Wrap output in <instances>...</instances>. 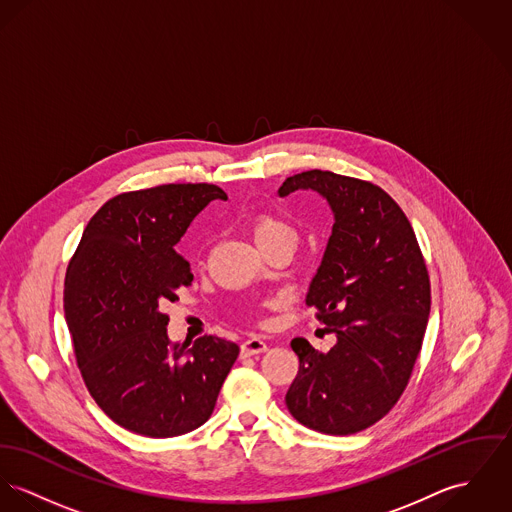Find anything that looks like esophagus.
<instances>
[{"label": "esophagus", "instance_id": "34e87169", "mask_svg": "<svg viewBox=\"0 0 512 512\" xmlns=\"http://www.w3.org/2000/svg\"><path fill=\"white\" fill-rule=\"evenodd\" d=\"M266 350H268V344H266L262 338H256V336L244 340L242 346H240L242 356H256V354H262V352H266Z\"/></svg>", "mask_w": 512, "mask_h": 512}]
</instances>
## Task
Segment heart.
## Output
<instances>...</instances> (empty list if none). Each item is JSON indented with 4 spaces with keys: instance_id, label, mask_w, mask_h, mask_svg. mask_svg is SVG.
I'll return each instance as SVG.
<instances>
[{
    "instance_id": "b5f03b06",
    "label": "heart",
    "mask_w": 512,
    "mask_h": 512,
    "mask_svg": "<svg viewBox=\"0 0 512 512\" xmlns=\"http://www.w3.org/2000/svg\"><path fill=\"white\" fill-rule=\"evenodd\" d=\"M252 234H254V240L260 248H266V246H270L278 240H283V238L297 240L295 229L289 223H285L283 219L272 215V213H260V215L254 217Z\"/></svg>"
}]
</instances>
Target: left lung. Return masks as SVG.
Wrapping results in <instances>:
<instances>
[{
  "mask_svg": "<svg viewBox=\"0 0 512 512\" xmlns=\"http://www.w3.org/2000/svg\"><path fill=\"white\" fill-rule=\"evenodd\" d=\"M313 189L334 213L307 305L336 334L323 354L291 340L299 372L285 395L303 426L346 436L383 419L403 395L430 313V278L415 231L389 193L325 170L295 174L281 197Z\"/></svg>",
  "mask_w": 512,
  "mask_h": 512,
  "instance_id": "1",
  "label": "left lung"
}]
</instances>
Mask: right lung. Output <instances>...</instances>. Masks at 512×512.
Returning a JSON list of instances; mask_svg holds the SVG:
<instances>
[{"mask_svg":"<svg viewBox=\"0 0 512 512\" xmlns=\"http://www.w3.org/2000/svg\"><path fill=\"white\" fill-rule=\"evenodd\" d=\"M213 199V184L119 193L93 215L68 264L64 313L84 383L119 426L150 438L195 430L211 417L238 346L201 336L172 344L160 311L191 285L174 246Z\"/></svg>","mask_w":512,"mask_h":512,"instance_id":"right-lung-1","label":"right lung"}]
</instances>
